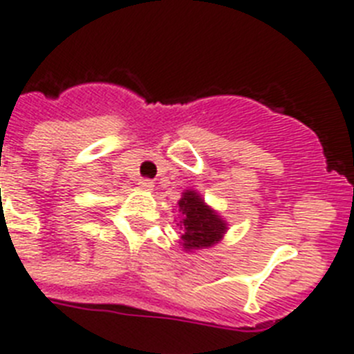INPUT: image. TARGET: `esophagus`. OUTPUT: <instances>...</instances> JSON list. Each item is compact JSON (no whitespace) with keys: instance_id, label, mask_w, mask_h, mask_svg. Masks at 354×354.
I'll return each instance as SVG.
<instances>
[{"instance_id":"1","label":"esophagus","mask_w":354,"mask_h":354,"mask_svg":"<svg viewBox=\"0 0 354 354\" xmlns=\"http://www.w3.org/2000/svg\"><path fill=\"white\" fill-rule=\"evenodd\" d=\"M140 188L141 189H147V192H152L153 189V183L150 179H140Z\"/></svg>"}]
</instances>
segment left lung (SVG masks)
<instances>
[{"label":"left lung","mask_w":354,"mask_h":354,"mask_svg":"<svg viewBox=\"0 0 354 354\" xmlns=\"http://www.w3.org/2000/svg\"><path fill=\"white\" fill-rule=\"evenodd\" d=\"M177 206L180 213L177 225L183 229L179 243L186 252L209 249L222 241L227 232V222L204 201L197 189H186Z\"/></svg>","instance_id":"left-lung-1"}]
</instances>
